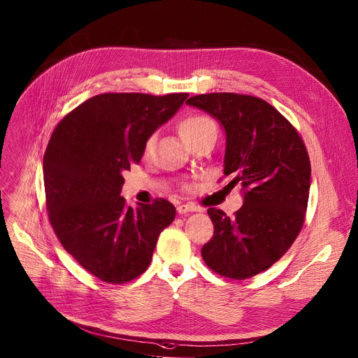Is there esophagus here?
<instances>
[{
  "instance_id": "obj_1",
  "label": "esophagus",
  "mask_w": 358,
  "mask_h": 358,
  "mask_svg": "<svg viewBox=\"0 0 358 358\" xmlns=\"http://www.w3.org/2000/svg\"><path fill=\"white\" fill-rule=\"evenodd\" d=\"M176 209H178V213H179V214H186V213H196V211H201L199 206H196L195 203H182V205H179Z\"/></svg>"
}]
</instances>
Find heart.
<instances>
[{
    "mask_svg": "<svg viewBox=\"0 0 358 358\" xmlns=\"http://www.w3.org/2000/svg\"><path fill=\"white\" fill-rule=\"evenodd\" d=\"M215 130L214 121L203 114H189L179 122V134L187 144L194 143L208 131ZM156 136H150L144 143V155H150L155 149Z\"/></svg>",
    "mask_w": 358,
    "mask_h": 358,
    "instance_id": "heart-1",
    "label": "heart"
}]
</instances>
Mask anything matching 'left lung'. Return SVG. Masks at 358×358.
<instances>
[{
	"label": "left lung",
	"mask_w": 358,
	"mask_h": 358,
	"mask_svg": "<svg viewBox=\"0 0 358 358\" xmlns=\"http://www.w3.org/2000/svg\"><path fill=\"white\" fill-rule=\"evenodd\" d=\"M215 117L225 130L224 175L241 185L244 203L227 217L209 208L211 241L201 255L217 275L244 280L275 264L299 236L306 217L310 162L298 130L268 102L214 92L186 101Z\"/></svg>",
	"instance_id": "left-lung-1"
}]
</instances>
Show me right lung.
Returning a JSON list of instances; mask_svg holds the SVG:
<instances>
[{"mask_svg": "<svg viewBox=\"0 0 358 358\" xmlns=\"http://www.w3.org/2000/svg\"><path fill=\"white\" fill-rule=\"evenodd\" d=\"M186 98L182 92L95 95L52 133L43 157L49 221L63 248L105 283L122 285L144 273L160 233L176 217L163 198L133 209L120 192L145 140Z\"/></svg>", "mask_w": 358, "mask_h": 358, "instance_id": "add662e5", "label": "right lung"}]
</instances>
